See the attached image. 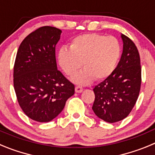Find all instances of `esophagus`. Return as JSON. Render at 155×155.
<instances>
[{"mask_svg":"<svg viewBox=\"0 0 155 155\" xmlns=\"http://www.w3.org/2000/svg\"><path fill=\"white\" fill-rule=\"evenodd\" d=\"M82 91H83V87H82L81 86L78 85V86H76V87H75V91H76V92L80 93V92H81Z\"/></svg>","mask_w":155,"mask_h":155,"instance_id":"34e87169","label":"esophagus"}]
</instances>
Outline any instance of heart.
Returning a JSON list of instances; mask_svg holds the SVG:
<instances>
[{
  "label": "heart",
  "mask_w": 155,
  "mask_h": 155,
  "mask_svg": "<svg viewBox=\"0 0 155 155\" xmlns=\"http://www.w3.org/2000/svg\"><path fill=\"white\" fill-rule=\"evenodd\" d=\"M121 53L119 41L114 36L89 33L79 35L72 40L70 49L63 46L57 59L61 68L69 76L83 66L85 69L74 77L80 84H87L95 78H107L116 69Z\"/></svg>",
  "instance_id": "1"
}]
</instances>
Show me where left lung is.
Here are the masks:
<instances>
[{"label": "left lung", "instance_id": "1", "mask_svg": "<svg viewBox=\"0 0 155 155\" xmlns=\"http://www.w3.org/2000/svg\"><path fill=\"white\" fill-rule=\"evenodd\" d=\"M124 50L113 74L94 87L92 109L109 123L124 120L136 104L141 85L140 58L136 45L122 34Z\"/></svg>", "mask_w": 155, "mask_h": 155}]
</instances>
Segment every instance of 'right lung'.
Here are the masks:
<instances>
[{
	"label": "right lung",
	"mask_w": 155,
	"mask_h": 155,
	"mask_svg": "<svg viewBox=\"0 0 155 155\" xmlns=\"http://www.w3.org/2000/svg\"><path fill=\"white\" fill-rule=\"evenodd\" d=\"M61 30L42 26L27 35L18 47L13 81L18 102L28 117L50 122L74 94V84L57 69L56 45Z\"/></svg>",
	"instance_id": "1"
}]
</instances>
